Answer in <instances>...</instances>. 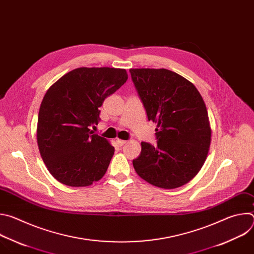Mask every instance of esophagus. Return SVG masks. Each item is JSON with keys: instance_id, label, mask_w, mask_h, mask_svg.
<instances>
[{"instance_id": "34e87169", "label": "esophagus", "mask_w": 254, "mask_h": 254, "mask_svg": "<svg viewBox=\"0 0 254 254\" xmlns=\"http://www.w3.org/2000/svg\"><path fill=\"white\" fill-rule=\"evenodd\" d=\"M127 142V140H125V139H120V138H118L117 139V143L119 144L120 147H122V146H124V144Z\"/></svg>"}]
</instances>
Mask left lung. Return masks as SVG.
Listing matches in <instances>:
<instances>
[{
    "mask_svg": "<svg viewBox=\"0 0 254 254\" xmlns=\"http://www.w3.org/2000/svg\"><path fill=\"white\" fill-rule=\"evenodd\" d=\"M129 72L148 120L158 124L157 144L141 141L133 168L154 186H183L198 174L209 151L211 128L205 102L194 84L176 72L164 68Z\"/></svg>",
    "mask_w": 254,
    "mask_h": 254,
    "instance_id": "8db88e82",
    "label": "left lung"
}]
</instances>
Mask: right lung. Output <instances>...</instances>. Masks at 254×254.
<instances>
[{
	"label": "right lung",
	"instance_id": "1",
	"mask_svg": "<svg viewBox=\"0 0 254 254\" xmlns=\"http://www.w3.org/2000/svg\"><path fill=\"white\" fill-rule=\"evenodd\" d=\"M127 79L126 69L81 67L46 92L38 116L37 141L50 174L60 183L84 187L105 174L115 148L93 133L99 107Z\"/></svg>",
	"mask_w": 254,
	"mask_h": 254
}]
</instances>
